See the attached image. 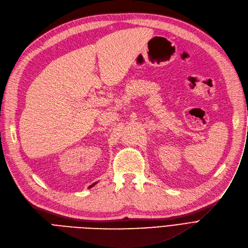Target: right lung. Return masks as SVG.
<instances>
[{"instance_id": "add662e5", "label": "right lung", "mask_w": 248, "mask_h": 248, "mask_svg": "<svg viewBox=\"0 0 248 248\" xmlns=\"http://www.w3.org/2000/svg\"><path fill=\"white\" fill-rule=\"evenodd\" d=\"M93 185H95V183H94V184H92V185H91V186H90V187H92V186H93Z\"/></svg>"}]
</instances>
